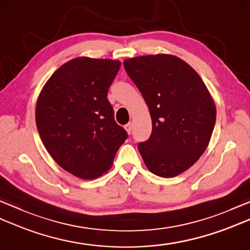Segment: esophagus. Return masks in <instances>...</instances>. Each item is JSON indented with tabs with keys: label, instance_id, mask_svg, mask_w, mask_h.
<instances>
[{
	"label": "esophagus",
	"instance_id": "esophagus-1",
	"mask_svg": "<svg viewBox=\"0 0 250 250\" xmlns=\"http://www.w3.org/2000/svg\"><path fill=\"white\" fill-rule=\"evenodd\" d=\"M132 128H133V124H132V122H129L128 125H125V129L126 133H128V134H131Z\"/></svg>",
	"mask_w": 250,
	"mask_h": 250
}]
</instances>
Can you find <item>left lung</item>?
<instances>
[{"label":"left lung","instance_id":"1","mask_svg":"<svg viewBox=\"0 0 250 250\" xmlns=\"http://www.w3.org/2000/svg\"><path fill=\"white\" fill-rule=\"evenodd\" d=\"M149 109L152 132L139 144L147 168L172 178L187 171L209 144L216 105L204 82L187 62L167 55H148L124 61Z\"/></svg>","mask_w":250,"mask_h":250}]
</instances>
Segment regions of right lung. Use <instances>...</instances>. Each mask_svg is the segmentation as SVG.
I'll return each instance as SVG.
<instances>
[{
  "label": "right lung",
  "instance_id": "add662e5",
  "mask_svg": "<svg viewBox=\"0 0 250 250\" xmlns=\"http://www.w3.org/2000/svg\"><path fill=\"white\" fill-rule=\"evenodd\" d=\"M120 65L118 60L74 58L55 71L37 98L42 142L52 159L78 178L107 172L126 139L107 100Z\"/></svg>",
  "mask_w": 250,
  "mask_h": 250
}]
</instances>
